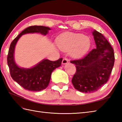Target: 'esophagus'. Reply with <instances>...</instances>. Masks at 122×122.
<instances>
[{
  "label": "esophagus",
  "mask_w": 122,
  "mask_h": 122,
  "mask_svg": "<svg viewBox=\"0 0 122 122\" xmlns=\"http://www.w3.org/2000/svg\"><path fill=\"white\" fill-rule=\"evenodd\" d=\"M68 62H69L68 60L66 58H63V59L62 60V63L63 64H66Z\"/></svg>",
  "instance_id": "esophagus-1"
}]
</instances>
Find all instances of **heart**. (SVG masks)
I'll list each match as a JSON object with an SVG mask.
<instances>
[{
    "instance_id": "heart-1",
    "label": "heart",
    "mask_w": 122,
    "mask_h": 122,
    "mask_svg": "<svg viewBox=\"0 0 122 122\" xmlns=\"http://www.w3.org/2000/svg\"><path fill=\"white\" fill-rule=\"evenodd\" d=\"M89 37L82 33H69L62 36L57 42L59 48L64 52H70L72 56L79 58L86 53L91 46Z\"/></svg>"
}]
</instances>
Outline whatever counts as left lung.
Returning a JSON list of instances; mask_svg holds the SVG:
<instances>
[{"instance_id": "left-lung-1", "label": "left lung", "mask_w": 122, "mask_h": 122, "mask_svg": "<svg viewBox=\"0 0 122 122\" xmlns=\"http://www.w3.org/2000/svg\"><path fill=\"white\" fill-rule=\"evenodd\" d=\"M97 48L83 58L71 61L76 71L72 79L75 89L83 93H93L103 86L110 78L114 64V50L104 36L92 32Z\"/></svg>"}]
</instances>
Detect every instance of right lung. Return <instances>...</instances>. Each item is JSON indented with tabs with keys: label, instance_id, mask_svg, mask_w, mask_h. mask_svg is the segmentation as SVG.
Returning a JSON list of instances; mask_svg holds the SVG:
<instances>
[{
	"label": "right lung",
	"instance_id": "1",
	"mask_svg": "<svg viewBox=\"0 0 122 122\" xmlns=\"http://www.w3.org/2000/svg\"><path fill=\"white\" fill-rule=\"evenodd\" d=\"M50 30V28L42 25L29 27L23 30L10 44L7 56V63L10 76L14 81L25 90L37 92L45 89L50 82L52 72L61 66L62 58L54 61L44 59L32 68H20L15 63L14 59L15 45L23 35L40 33L46 36Z\"/></svg>",
	"mask_w": 122,
	"mask_h": 122
}]
</instances>
